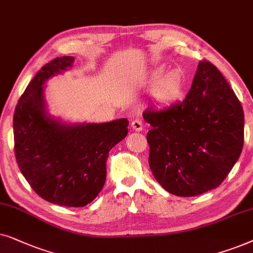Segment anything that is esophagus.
<instances>
[{"instance_id":"obj_1","label":"esophagus","mask_w":253,"mask_h":253,"mask_svg":"<svg viewBox=\"0 0 253 253\" xmlns=\"http://www.w3.org/2000/svg\"><path fill=\"white\" fill-rule=\"evenodd\" d=\"M130 127H132L134 130H136V132H140V130L143 129L142 120L139 119V118H136V119H134L132 121V124H130Z\"/></svg>"}]
</instances>
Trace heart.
Segmentation results:
<instances>
[{
	"instance_id": "obj_1",
	"label": "heart",
	"mask_w": 253,
	"mask_h": 253,
	"mask_svg": "<svg viewBox=\"0 0 253 253\" xmlns=\"http://www.w3.org/2000/svg\"><path fill=\"white\" fill-rule=\"evenodd\" d=\"M183 84V79L179 73L171 72L167 74L156 84L157 96L164 100L176 99L181 93Z\"/></svg>"
}]
</instances>
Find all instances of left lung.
<instances>
[{
  "instance_id": "8db88e82",
  "label": "left lung",
  "mask_w": 253,
  "mask_h": 253,
  "mask_svg": "<svg viewBox=\"0 0 253 253\" xmlns=\"http://www.w3.org/2000/svg\"><path fill=\"white\" fill-rule=\"evenodd\" d=\"M149 167L164 190L194 197L220 186L243 149L244 112L234 90L207 60L198 65L181 102L142 113Z\"/></svg>"
}]
</instances>
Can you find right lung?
<instances>
[{"instance_id": "obj_1", "label": "right lung", "mask_w": 253, "mask_h": 253, "mask_svg": "<svg viewBox=\"0 0 253 253\" xmlns=\"http://www.w3.org/2000/svg\"><path fill=\"white\" fill-rule=\"evenodd\" d=\"M73 62V56L55 58L36 74L15 109L13 140L19 170L39 197L83 207L102 191L109 153L126 137L128 120L66 125L47 114L43 83Z\"/></svg>"}]
</instances>
